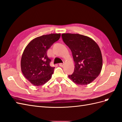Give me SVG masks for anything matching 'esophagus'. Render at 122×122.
Segmentation results:
<instances>
[{
    "label": "esophagus",
    "mask_w": 122,
    "mask_h": 122,
    "mask_svg": "<svg viewBox=\"0 0 122 122\" xmlns=\"http://www.w3.org/2000/svg\"><path fill=\"white\" fill-rule=\"evenodd\" d=\"M59 66L61 67H63L64 66V63H60L59 64Z\"/></svg>",
    "instance_id": "obj_1"
}]
</instances>
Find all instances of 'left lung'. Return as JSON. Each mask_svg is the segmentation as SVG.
I'll return each mask as SVG.
<instances>
[{
    "label": "left lung",
    "instance_id": "1",
    "mask_svg": "<svg viewBox=\"0 0 122 122\" xmlns=\"http://www.w3.org/2000/svg\"><path fill=\"white\" fill-rule=\"evenodd\" d=\"M62 39L72 54L75 68L68 77L78 85L91 83L99 75L102 66L98 45L91 38L78 34H63Z\"/></svg>",
    "mask_w": 122,
    "mask_h": 122
}]
</instances>
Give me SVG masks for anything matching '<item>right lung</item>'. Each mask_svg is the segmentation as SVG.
<instances>
[{"mask_svg":"<svg viewBox=\"0 0 122 122\" xmlns=\"http://www.w3.org/2000/svg\"><path fill=\"white\" fill-rule=\"evenodd\" d=\"M60 37L61 34L41 36L32 40L25 47L20 67L24 76L32 85H42L51 78L55 67L50 66L51 60L47 51Z\"/></svg>","mask_w":122,"mask_h":122,"instance_id":"add662e5","label":"right lung"}]
</instances>
